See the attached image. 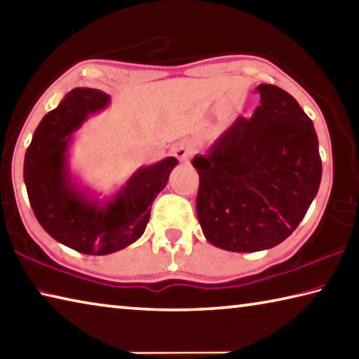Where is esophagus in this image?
I'll return each mask as SVG.
<instances>
[{
	"label": "esophagus",
	"instance_id": "obj_1",
	"mask_svg": "<svg viewBox=\"0 0 359 359\" xmlns=\"http://www.w3.org/2000/svg\"><path fill=\"white\" fill-rule=\"evenodd\" d=\"M172 154L177 160L187 161L191 157L193 147H191V144H188V142H177V144L172 146Z\"/></svg>",
	"mask_w": 359,
	"mask_h": 359
}]
</instances>
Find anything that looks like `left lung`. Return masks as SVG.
I'll list each match as a JSON object with an SVG mask.
<instances>
[{
    "instance_id": "left-lung-1",
    "label": "left lung",
    "mask_w": 359,
    "mask_h": 359,
    "mask_svg": "<svg viewBox=\"0 0 359 359\" xmlns=\"http://www.w3.org/2000/svg\"><path fill=\"white\" fill-rule=\"evenodd\" d=\"M260 105L196 155V213L205 238L232 252L270 250L302 223L322 180L314 123L284 89L259 84Z\"/></svg>"
}]
</instances>
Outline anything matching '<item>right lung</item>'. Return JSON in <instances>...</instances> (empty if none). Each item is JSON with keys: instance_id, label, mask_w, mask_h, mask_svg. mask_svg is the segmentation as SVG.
<instances>
[{"instance_id": "obj_1", "label": "right lung", "mask_w": 359, "mask_h": 359, "mask_svg": "<svg viewBox=\"0 0 359 359\" xmlns=\"http://www.w3.org/2000/svg\"><path fill=\"white\" fill-rule=\"evenodd\" d=\"M108 103L109 95L99 89H72L37 126L23 165L29 204L45 232L56 242L90 256L121 251L144 233L151 204L179 163L166 157L136 169L108 199H99L78 185L69 169L72 135Z\"/></svg>"}]
</instances>
